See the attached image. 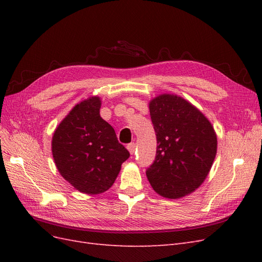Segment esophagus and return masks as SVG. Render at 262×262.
<instances>
[{
  "label": "esophagus",
  "instance_id": "esophagus-1",
  "mask_svg": "<svg viewBox=\"0 0 262 262\" xmlns=\"http://www.w3.org/2000/svg\"><path fill=\"white\" fill-rule=\"evenodd\" d=\"M126 148H128V150L130 152V154H131V155H133V154H134V152H136V144H134V143H130V144L126 145Z\"/></svg>",
  "mask_w": 262,
  "mask_h": 262
}]
</instances>
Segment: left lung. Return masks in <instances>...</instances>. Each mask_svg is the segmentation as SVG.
Instances as JSON below:
<instances>
[{"instance_id": "obj_1", "label": "left lung", "mask_w": 262, "mask_h": 262, "mask_svg": "<svg viewBox=\"0 0 262 262\" xmlns=\"http://www.w3.org/2000/svg\"><path fill=\"white\" fill-rule=\"evenodd\" d=\"M148 108L157 140L155 161L146 170L150 186L168 199L192 193L216 155L214 128L199 109L177 95H158Z\"/></svg>"}]
</instances>
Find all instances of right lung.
Returning a JSON list of instances; mask_svg holds the SVG:
<instances>
[{
    "label": "right lung",
    "instance_id": "right-lung-1",
    "mask_svg": "<svg viewBox=\"0 0 262 262\" xmlns=\"http://www.w3.org/2000/svg\"><path fill=\"white\" fill-rule=\"evenodd\" d=\"M100 106L98 96L78 102L57 126L51 142L60 175L86 194L107 191L130 156L113 126L100 117Z\"/></svg>",
    "mask_w": 262,
    "mask_h": 262
}]
</instances>
